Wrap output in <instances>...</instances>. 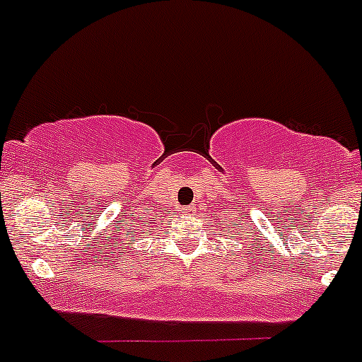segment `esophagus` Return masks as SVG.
<instances>
[{"label":"esophagus","instance_id":"34e87169","mask_svg":"<svg viewBox=\"0 0 362 362\" xmlns=\"http://www.w3.org/2000/svg\"><path fill=\"white\" fill-rule=\"evenodd\" d=\"M182 212H184L185 216H192V214L196 212V206L194 205H189V206H185V209L182 210Z\"/></svg>","mask_w":362,"mask_h":362}]
</instances>
